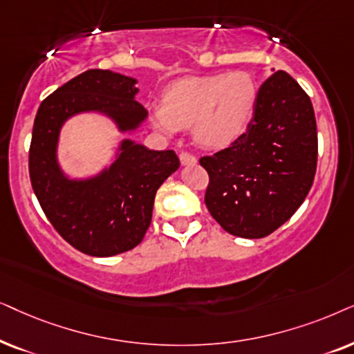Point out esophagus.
I'll use <instances>...</instances> for the list:
<instances>
[{"label":"esophagus","mask_w":354,"mask_h":354,"mask_svg":"<svg viewBox=\"0 0 354 354\" xmlns=\"http://www.w3.org/2000/svg\"><path fill=\"white\" fill-rule=\"evenodd\" d=\"M180 160H181L183 165H196L197 163V158L192 153H189V152H181L180 153Z\"/></svg>","instance_id":"34e87169"}]
</instances>
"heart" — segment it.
Instances as JSON below:
<instances>
[{
	"instance_id": "1",
	"label": "heart",
	"mask_w": 354,
	"mask_h": 354,
	"mask_svg": "<svg viewBox=\"0 0 354 354\" xmlns=\"http://www.w3.org/2000/svg\"><path fill=\"white\" fill-rule=\"evenodd\" d=\"M257 95L256 81L243 71L196 75L171 84L163 93V103L150 105V115L165 134L192 128L202 147L225 149L248 131Z\"/></svg>"
}]
</instances>
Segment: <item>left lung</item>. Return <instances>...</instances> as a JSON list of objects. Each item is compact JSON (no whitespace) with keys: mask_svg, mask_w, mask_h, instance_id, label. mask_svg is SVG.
Wrapping results in <instances>:
<instances>
[{"mask_svg":"<svg viewBox=\"0 0 354 354\" xmlns=\"http://www.w3.org/2000/svg\"><path fill=\"white\" fill-rule=\"evenodd\" d=\"M199 163L209 173L205 205L221 228L263 238L299 209L317 168V126L310 98L285 71L259 88L246 133Z\"/></svg>","mask_w":354,"mask_h":354,"instance_id":"8db88e82","label":"left lung"}]
</instances>
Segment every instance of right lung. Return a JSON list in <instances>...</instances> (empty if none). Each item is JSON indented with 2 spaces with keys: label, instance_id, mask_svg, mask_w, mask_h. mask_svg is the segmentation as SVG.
<instances>
[{
  "label": "right lung",
  "instance_id": "right-lung-1",
  "mask_svg": "<svg viewBox=\"0 0 354 354\" xmlns=\"http://www.w3.org/2000/svg\"><path fill=\"white\" fill-rule=\"evenodd\" d=\"M136 93V79L88 69L56 88L37 111L29 150L32 189L61 238L88 256L110 257L138 246L152 221L157 189L180 168L173 150L122 140L118 158L98 176L69 180L61 171L56 145L63 122L100 111L120 131H133L147 118Z\"/></svg>",
  "mask_w": 354,
  "mask_h": 354
}]
</instances>
